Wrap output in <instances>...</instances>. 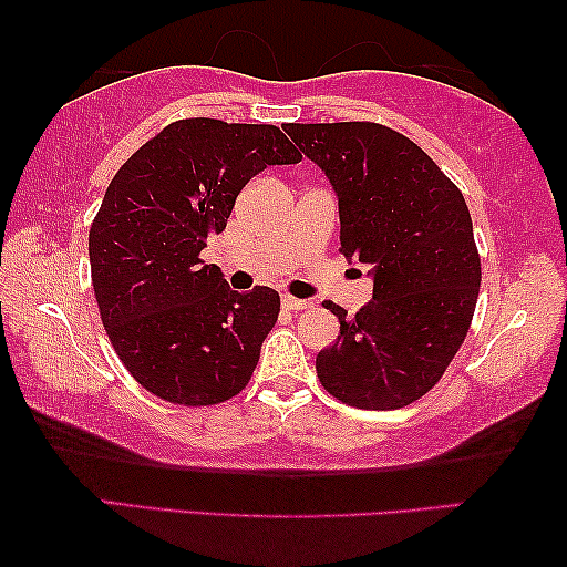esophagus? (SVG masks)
<instances>
[{
    "label": "esophagus",
    "mask_w": 567,
    "mask_h": 567,
    "mask_svg": "<svg viewBox=\"0 0 567 567\" xmlns=\"http://www.w3.org/2000/svg\"><path fill=\"white\" fill-rule=\"evenodd\" d=\"M281 303H284V309H291V311H301V309H306V306H309V301L296 299V296H289V293L281 296Z\"/></svg>",
    "instance_id": "esophagus-1"
}]
</instances>
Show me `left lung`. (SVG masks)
Segmentation results:
<instances>
[{"mask_svg": "<svg viewBox=\"0 0 567 567\" xmlns=\"http://www.w3.org/2000/svg\"><path fill=\"white\" fill-rule=\"evenodd\" d=\"M339 198L341 254L371 266L374 296L319 351L321 386L359 410H399L440 382L467 337L480 254L457 185L410 137L377 123L284 127Z\"/></svg>", "mask_w": 567, "mask_h": 567, "instance_id": "8db88e82", "label": "left lung"}]
</instances>
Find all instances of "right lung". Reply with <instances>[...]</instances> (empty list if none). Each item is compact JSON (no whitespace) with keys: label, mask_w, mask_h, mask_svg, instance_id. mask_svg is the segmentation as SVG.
Masks as SVG:
<instances>
[{"label":"right lung","mask_w":567,"mask_h":567,"mask_svg":"<svg viewBox=\"0 0 567 567\" xmlns=\"http://www.w3.org/2000/svg\"><path fill=\"white\" fill-rule=\"evenodd\" d=\"M301 155L274 125L178 120L125 161L90 228L100 319L147 392L208 406L248 384L281 299L238 293L200 250L226 228L244 185Z\"/></svg>","instance_id":"1"}]
</instances>
